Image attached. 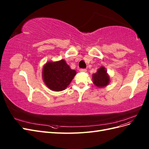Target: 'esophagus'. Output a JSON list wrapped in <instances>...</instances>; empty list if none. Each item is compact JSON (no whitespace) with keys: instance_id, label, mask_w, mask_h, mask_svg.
I'll use <instances>...</instances> for the list:
<instances>
[{"instance_id":"obj_1","label":"esophagus","mask_w":149,"mask_h":149,"mask_svg":"<svg viewBox=\"0 0 149 149\" xmlns=\"http://www.w3.org/2000/svg\"><path fill=\"white\" fill-rule=\"evenodd\" d=\"M86 71H87L86 69H84H84H83V68H81V69L79 70V71H80V72H86Z\"/></svg>"}]
</instances>
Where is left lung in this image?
<instances>
[{
  "label": "left lung",
  "instance_id": "1",
  "mask_svg": "<svg viewBox=\"0 0 149 149\" xmlns=\"http://www.w3.org/2000/svg\"><path fill=\"white\" fill-rule=\"evenodd\" d=\"M93 83L96 86L102 88L109 83V77L104 67H101L96 73L93 74Z\"/></svg>",
  "mask_w": 149,
  "mask_h": 149
}]
</instances>
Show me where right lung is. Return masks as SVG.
<instances>
[{
    "label": "right lung",
    "mask_w": 149,
    "mask_h": 149,
    "mask_svg": "<svg viewBox=\"0 0 149 149\" xmlns=\"http://www.w3.org/2000/svg\"><path fill=\"white\" fill-rule=\"evenodd\" d=\"M76 74V71L71 70L64 60L48 62L43 69L45 83L49 89L55 91L65 90Z\"/></svg>",
    "instance_id": "add662e5"
}]
</instances>
